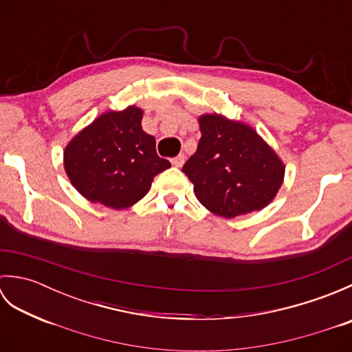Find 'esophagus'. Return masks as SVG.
I'll return each instance as SVG.
<instances>
[{
	"instance_id": "34e87169",
	"label": "esophagus",
	"mask_w": 352,
	"mask_h": 352,
	"mask_svg": "<svg viewBox=\"0 0 352 352\" xmlns=\"http://www.w3.org/2000/svg\"><path fill=\"white\" fill-rule=\"evenodd\" d=\"M184 162H186V157H184V154H178L177 157H174V159L170 160V163L174 164L175 168H182L183 164H184Z\"/></svg>"
}]
</instances>
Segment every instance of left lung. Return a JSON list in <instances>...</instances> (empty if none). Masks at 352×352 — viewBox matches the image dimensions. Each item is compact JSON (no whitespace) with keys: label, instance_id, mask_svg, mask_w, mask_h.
I'll use <instances>...</instances> for the list:
<instances>
[{"label":"left lung","instance_id":"left-lung-1","mask_svg":"<svg viewBox=\"0 0 352 352\" xmlns=\"http://www.w3.org/2000/svg\"><path fill=\"white\" fill-rule=\"evenodd\" d=\"M201 139L183 172L198 201L222 218L266 207L278 192L284 164L251 126L221 115L199 118Z\"/></svg>","mask_w":352,"mask_h":352}]
</instances>
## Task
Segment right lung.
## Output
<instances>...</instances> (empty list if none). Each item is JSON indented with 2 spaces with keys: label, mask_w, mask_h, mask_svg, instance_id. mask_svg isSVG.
<instances>
[{
  "label": "right lung",
  "mask_w": 352,
  "mask_h": 352,
  "mask_svg": "<svg viewBox=\"0 0 352 352\" xmlns=\"http://www.w3.org/2000/svg\"><path fill=\"white\" fill-rule=\"evenodd\" d=\"M142 110L107 111L65 149V170L74 188L92 203L122 210L144 198L157 174L170 168L142 130Z\"/></svg>",
  "instance_id": "1"
}]
</instances>
